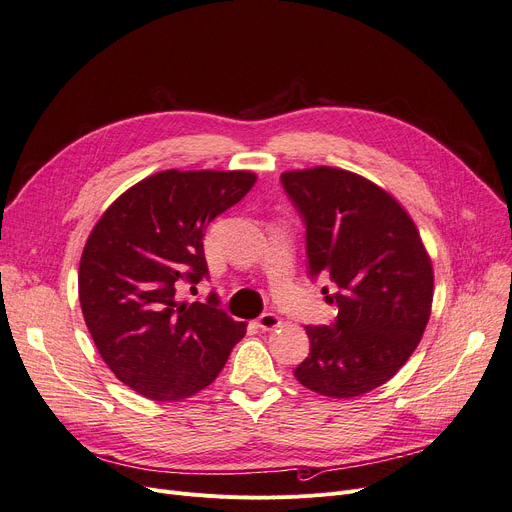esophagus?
<instances>
[{"mask_svg":"<svg viewBox=\"0 0 512 512\" xmlns=\"http://www.w3.org/2000/svg\"><path fill=\"white\" fill-rule=\"evenodd\" d=\"M257 326H259L261 330H265V332H270V330H274V328L280 326V317H278L276 313H272V311H265V313H261V315L257 317Z\"/></svg>","mask_w":512,"mask_h":512,"instance_id":"obj_1","label":"esophagus"}]
</instances>
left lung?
I'll return each mask as SVG.
<instances>
[{"mask_svg":"<svg viewBox=\"0 0 512 512\" xmlns=\"http://www.w3.org/2000/svg\"><path fill=\"white\" fill-rule=\"evenodd\" d=\"M305 222L309 278L330 276L338 315L307 326L309 357L294 369L305 388L353 398L386 384L409 361L434 299L432 259L402 209L367 178L319 166L280 176Z\"/></svg>","mask_w":512,"mask_h":512,"instance_id":"8db88e82","label":"left lung"}]
</instances>
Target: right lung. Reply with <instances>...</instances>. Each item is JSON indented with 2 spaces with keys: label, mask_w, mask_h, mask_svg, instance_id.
I'll return each mask as SVG.
<instances>
[{
  "label": "right lung",
  "mask_w": 512,
  "mask_h": 512,
  "mask_svg": "<svg viewBox=\"0 0 512 512\" xmlns=\"http://www.w3.org/2000/svg\"><path fill=\"white\" fill-rule=\"evenodd\" d=\"M251 172L166 170L134 184L95 224L78 267L87 328L116 378L151 400H180L224 369L245 324L215 294L180 303L209 278L205 228L245 197Z\"/></svg>",
  "instance_id": "right-lung-1"
}]
</instances>
